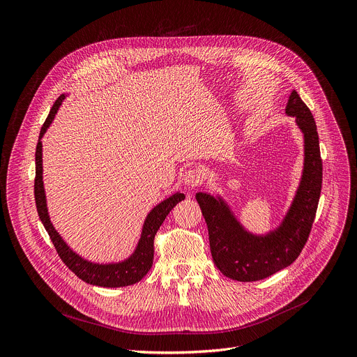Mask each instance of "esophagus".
<instances>
[{"mask_svg": "<svg viewBox=\"0 0 357 357\" xmlns=\"http://www.w3.org/2000/svg\"><path fill=\"white\" fill-rule=\"evenodd\" d=\"M183 181L188 187H197L202 183V174L198 169H188L183 174Z\"/></svg>", "mask_w": 357, "mask_h": 357, "instance_id": "esophagus-1", "label": "esophagus"}]
</instances>
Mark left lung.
I'll return each instance as SVG.
<instances>
[{
    "mask_svg": "<svg viewBox=\"0 0 357 357\" xmlns=\"http://www.w3.org/2000/svg\"><path fill=\"white\" fill-rule=\"evenodd\" d=\"M286 114L296 116L304 133V170L293 204L281 225L267 235L248 232L228 204L206 192L195 195L209 235L212 260L220 271L236 281L263 280L290 266L305 246L322 188V159L315 119L296 90Z\"/></svg>",
    "mask_w": 357,
    "mask_h": 357,
    "instance_id": "8db88e82",
    "label": "left lung"
}]
</instances>
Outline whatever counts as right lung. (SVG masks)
<instances>
[{"label": "right lung", "instance_id": "right-lung-1", "mask_svg": "<svg viewBox=\"0 0 357 357\" xmlns=\"http://www.w3.org/2000/svg\"><path fill=\"white\" fill-rule=\"evenodd\" d=\"M66 98L64 94H61L56 102L53 104L42 129L39 133V140L36 145V152H35V162H36V174H35V202H36V209H38V215L49 234L54 249L63 263L73 271L79 278L83 281L93 284V286H100V287H125V286H132V284L140 281L144 278L148 271L151 270L153 264V241L155 235L159 231L160 225L169 215V212L174 208L177 202L185 198L184 194L176 192L172 197L166 198L160 204H158L146 217V221L144 224V229H142L140 239L137 242V246L135 252L123 261L119 263H109V264H100V263H93L82 256H79L76 252L71 250L68 245L61 239V236L57 234L54 227L50 222L49 213H47V206H46V195H45V188H43V177H42V142L40 139L43 137L45 132L50 126L52 121L54 119L56 112L59 111V107L61 105L63 100Z\"/></svg>", "mask_w": 357, "mask_h": 357}]
</instances>
